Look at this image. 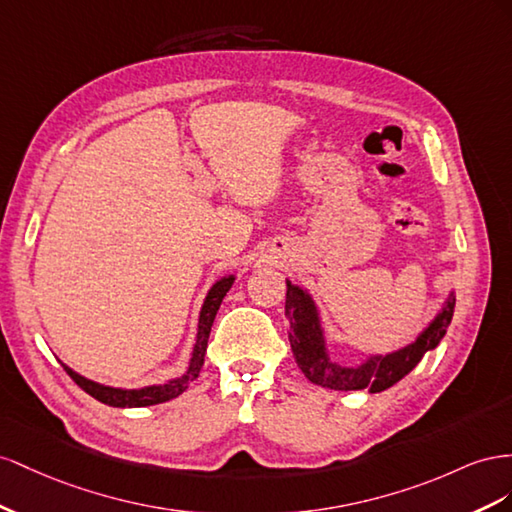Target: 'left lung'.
<instances>
[{
    "label": "left lung",
    "instance_id": "left-lung-1",
    "mask_svg": "<svg viewBox=\"0 0 512 512\" xmlns=\"http://www.w3.org/2000/svg\"><path fill=\"white\" fill-rule=\"evenodd\" d=\"M452 313H455V291H450L440 313L429 321V326L418 334L414 343L386 356L371 354L358 367H343L328 354L315 300L309 291L287 281L285 317L289 321L291 352L309 382L330 390L382 392L394 386L416 367L422 356L440 345L450 326Z\"/></svg>",
    "mask_w": 512,
    "mask_h": 512
}]
</instances>
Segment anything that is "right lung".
<instances>
[{
  "mask_svg": "<svg viewBox=\"0 0 512 512\" xmlns=\"http://www.w3.org/2000/svg\"><path fill=\"white\" fill-rule=\"evenodd\" d=\"M236 276L229 274L218 279L210 291L206 300L201 304L199 311V324H197V337H195V345H193V354H191V362H188V369L184 371V375L167 379L163 384H154V386H143V388H113V386H102L98 382H92L79 373L72 371L70 367L64 369L66 373L75 379V384L79 388H83L90 397H94L96 401L111 405V407H148V405H156V403H165L182 394L188 384L195 382L201 367H203V358H206V349H208V339H210V330L214 324V317L218 313V306H221L223 298L227 296V291L231 289Z\"/></svg>",
  "mask_w": 512,
  "mask_h": 512,
  "instance_id": "right-lung-1",
  "label": "right lung"
}]
</instances>
